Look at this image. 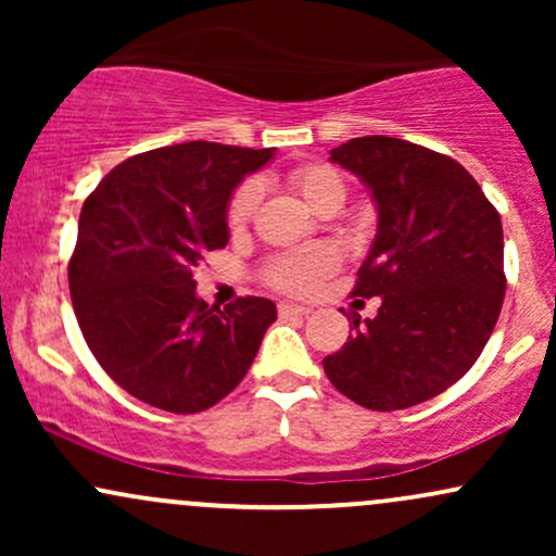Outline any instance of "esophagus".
Listing matches in <instances>:
<instances>
[{
    "label": "esophagus",
    "instance_id": "esophagus-1",
    "mask_svg": "<svg viewBox=\"0 0 556 556\" xmlns=\"http://www.w3.org/2000/svg\"><path fill=\"white\" fill-rule=\"evenodd\" d=\"M311 308L308 305H298V303H279V316L290 318V316H308Z\"/></svg>",
    "mask_w": 556,
    "mask_h": 556
}]
</instances>
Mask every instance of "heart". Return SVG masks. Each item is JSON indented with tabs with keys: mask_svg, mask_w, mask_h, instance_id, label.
<instances>
[{
	"mask_svg": "<svg viewBox=\"0 0 556 556\" xmlns=\"http://www.w3.org/2000/svg\"><path fill=\"white\" fill-rule=\"evenodd\" d=\"M290 185L298 190L300 198L308 203L311 208H321L327 203L344 201V182L334 169L321 167V164H308V167H298L290 175ZM258 188L253 182H242L235 190L232 201H229L227 219L232 227L245 225L251 219L253 208H256ZM340 264L337 251L327 242L321 245L300 248V251H287L274 256L264 269L266 285L279 292H290V295H308L314 292L324 279Z\"/></svg>",
	"mask_w": 556,
	"mask_h": 556,
	"instance_id": "obj_1",
	"label": "heart"
}]
</instances>
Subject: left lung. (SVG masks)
<instances>
[{"label":"left lung","mask_w":556,"mask_h":556,"mask_svg":"<svg viewBox=\"0 0 556 556\" xmlns=\"http://www.w3.org/2000/svg\"><path fill=\"white\" fill-rule=\"evenodd\" d=\"M371 190L379 212L353 295L381 298L324 371L368 410H405L446 387L486 348L504 290L500 212L455 159L418 143L366 136L331 149Z\"/></svg>","instance_id":"8db88e82"}]
</instances>
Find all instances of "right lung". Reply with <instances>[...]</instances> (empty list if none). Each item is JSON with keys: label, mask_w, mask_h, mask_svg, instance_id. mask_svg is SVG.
Listing matches in <instances>:
<instances>
[{"label": "right lung", "mask_w": 556, "mask_h": 556, "mask_svg": "<svg viewBox=\"0 0 556 556\" xmlns=\"http://www.w3.org/2000/svg\"><path fill=\"white\" fill-rule=\"evenodd\" d=\"M274 149L164 146L114 167L86 198L70 258V295L99 366L146 405L201 413L256 358L277 305L195 295L193 269L229 240L227 206Z\"/></svg>", "instance_id": "right-lung-1"}]
</instances>
